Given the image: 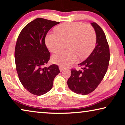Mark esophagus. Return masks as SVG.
<instances>
[{"label": "esophagus", "mask_w": 125, "mask_h": 125, "mask_svg": "<svg viewBox=\"0 0 125 125\" xmlns=\"http://www.w3.org/2000/svg\"><path fill=\"white\" fill-rule=\"evenodd\" d=\"M65 69V68H64V67H62V66H59V69H60V71L61 72V71H62L63 70H64Z\"/></svg>", "instance_id": "1"}]
</instances>
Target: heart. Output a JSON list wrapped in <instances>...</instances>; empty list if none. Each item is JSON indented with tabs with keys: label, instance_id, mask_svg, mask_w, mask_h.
I'll return each mask as SVG.
<instances>
[{
	"label": "heart",
	"instance_id": "heart-1",
	"mask_svg": "<svg viewBox=\"0 0 125 125\" xmlns=\"http://www.w3.org/2000/svg\"><path fill=\"white\" fill-rule=\"evenodd\" d=\"M56 32H49L45 37V44L52 52L61 50L67 43L68 50L57 53L52 60L61 66H68L74 63L78 57L85 59L89 56L96 43V34L93 27L81 22L61 24Z\"/></svg>",
	"mask_w": 125,
	"mask_h": 125
}]
</instances>
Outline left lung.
<instances>
[{"mask_svg":"<svg viewBox=\"0 0 125 125\" xmlns=\"http://www.w3.org/2000/svg\"><path fill=\"white\" fill-rule=\"evenodd\" d=\"M91 24L96 33V45L89 56L78 64L82 70H71L67 83L71 90L82 95L94 91L105 76L110 60V51L105 34L100 26L93 22Z\"/></svg>","mask_w":125,"mask_h":125,"instance_id":"1","label":"left lung"}]
</instances>
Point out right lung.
I'll return each mask as SVG.
<instances>
[{
	"label": "right lung",
	"mask_w": 125,
	"mask_h": 125,
	"mask_svg": "<svg viewBox=\"0 0 125 125\" xmlns=\"http://www.w3.org/2000/svg\"><path fill=\"white\" fill-rule=\"evenodd\" d=\"M59 22L37 18L23 28L15 49L16 69L23 86L36 95H42L53 86L54 78L60 73L59 66L45 65L50 59L45 38L51 28Z\"/></svg>",
	"instance_id": "obj_1"
}]
</instances>
